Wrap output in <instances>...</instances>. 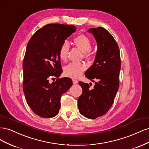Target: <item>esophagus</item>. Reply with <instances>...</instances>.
Returning a JSON list of instances; mask_svg holds the SVG:
<instances>
[{"label": "esophagus", "instance_id": "34e87169", "mask_svg": "<svg viewBox=\"0 0 149 149\" xmlns=\"http://www.w3.org/2000/svg\"><path fill=\"white\" fill-rule=\"evenodd\" d=\"M73 84H77V83H78V80L73 79Z\"/></svg>", "mask_w": 149, "mask_h": 149}]
</instances>
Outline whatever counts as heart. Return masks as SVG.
Instances as JSON below:
<instances>
[{"label": "heart", "instance_id": "heart-1", "mask_svg": "<svg viewBox=\"0 0 149 149\" xmlns=\"http://www.w3.org/2000/svg\"><path fill=\"white\" fill-rule=\"evenodd\" d=\"M73 42L75 45L84 53L85 56H89L90 50L92 48V43L88 37L84 35H79L74 38ZM69 49V43L67 42L63 43L58 53L59 58L61 61H65L67 60ZM86 69V66L82 63H71L65 67L64 73L68 77L77 78L82 74Z\"/></svg>", "mask_w": 149, "mask_h": 149}]
</instances>
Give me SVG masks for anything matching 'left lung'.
<instances>
[{"instance_id":"1","label":"left lung","mask_w":149,"mask_h":149,"mask_svg":"<svg viewBox=\"0 0 149 149\" xmlns=\"http://www.w3.org/2000/svg\"><path fill=\"white\" fill-rule=\"evenodd\" d=\"M88 31L95 38L97 51L85 76L95 85L90 89V84L79 82L83 93L78 98V106L81 114L94 119L105 114L114 102L119 86L120 58L118 45L107 30L98 27Z\"/></svg>"}]
</instances>
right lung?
Listing matches in <instances>:
<instances>
[{"label":"right lung","mask_w":149,"mask_h":149,"mask_svg":"<svg viewBox=\"0 0 149 149\" xmlns=\"http://www.w3.org/2000/svg\"><path fill=\"white\" fill-rule=\"evenodd\" d=\"M76 30L74 25L48 24L36 31L26 46L23 62L24 93L29 106L42 118L58 114L62 94L73 85L69 78L57 79L52 83L49 79L61 75L59 49Z\"/></svg>","instance_id":"right-lung-1"}]
</instances>
